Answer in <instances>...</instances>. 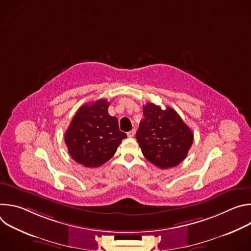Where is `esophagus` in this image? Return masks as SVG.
<instances>
[{"mask_svg": "<svg viewBox=\"0 0 251 251\" xmlns=\"http://www.w3.org/2000/svg\"><path fill=\"white\" fill-rule=\"evenodd\" d=\"M127 136L128 137H134L135 136V130L133 129V130H131V131H129V132H127Z\"/></svg>", "mask_w": 251, "mask_h": 251, "instance_id": "1", "label": "esophagus"}]
</instances>
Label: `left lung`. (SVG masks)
<instances>
[{
	"instance_id": "obj_1",
	"label": "left lung",
	"mask_w": 251,
	"mask_h": 251,
	"mask_svg": "<svg viewBox=\"0 0 251 251\" xmlns=\"http://www.w3.org/2000/svg\"><path fill=\"white\" fill-rule=\"evenodd\" d=\"M144 118L136 139L144 157L161 169L177 166L193 145L194 134L171 107L163 110L154 103L143 106Z\"/></svg>"
}]
</instances>
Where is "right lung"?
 Listing matches in <instances>:
<instances>
[{
	"label": "right lung",
	"mask_w": 251,
	"mask_h": 251,
	"mask_svg": "<svg viewBox=\"0 0 251 251\" xmlns=\"http://www.w3.org/2000/svg\"><path fill=\"white\" fill-rule=\"evenodd\" d=\"M109 104L99 99L82 105L65 132L68 153L84 167L96 168L109 161L127 137L119 130L117 118L109 115Z\"/></svg>",
	"instance_id": "right-lung-1"
}]
</instances>
